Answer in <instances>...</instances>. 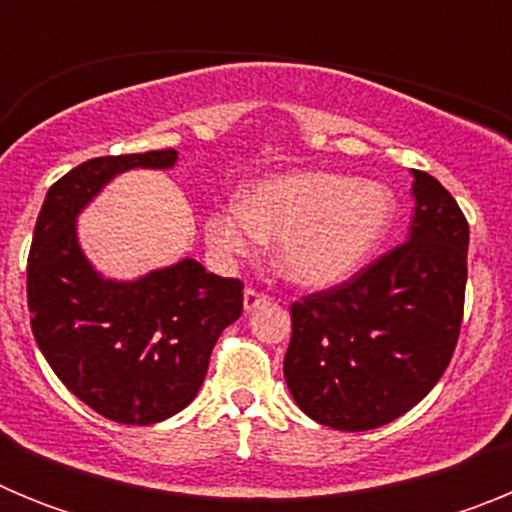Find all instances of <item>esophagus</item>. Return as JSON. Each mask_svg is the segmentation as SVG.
Here are the masks:
<instances>
[{
	"label": "esophagus",
	"instance_id": "1",
	"mask_svg": "<svg viewBox=\"0 0 512 512\" xmlns=\"http://www.w3.org/2000/svg\"><path fill=\"white\" fill-rule=\"evenodd\" d=\"M266 302H269V297H266L264 292H259V289L248 287L246 292H243V310H246V312L256 310V307L266 305Z\"/></svg>",
	"mask_w": 512,
	"mask_h": 512
}]
</instances>
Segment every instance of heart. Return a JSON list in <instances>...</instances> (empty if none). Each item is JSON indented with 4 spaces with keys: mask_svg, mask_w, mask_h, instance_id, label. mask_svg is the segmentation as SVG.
<instances>
[{
    "mask_svg": "<svg viewBox=\"0 0 512 512\" xmlns=\"http://www.w3.org/2000/svg\"><path fill=\"white\" fill-rule=\"evenodd\" d=\"M387 184L333 171H297L266 179L243 205H225L205 223L207 243L223 261L277 243V266L300 287H330L361 269L395 220Z\"/></svg>",
    "mask_w": 512,
    "mask_h": 512,
    "instance_id": "b5f03b06",
    "label": "heart"
}]
</instances>
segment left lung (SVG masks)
<instances>
[{"label":"left lung","instance_id":"8db88e82","mask_svg":"<svg viewBox=\"0 0 512 512\" xmlns=\"http://www.w3.org/2000/svg\"><path fill=\"white\" fill-rule=\"evenodd\" d=\"M413 176L408 241L292 305L284 379L302 413L336 431H372L408 413L454 356L469 223L438 179Z\"/></svg>","mask_w":512,"mask_h":512}]
</instances>
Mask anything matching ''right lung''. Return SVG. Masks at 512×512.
<instances>
[{
  "mask_svg": "<svg viewBox=\"0 0 512 512\" xmlns=\"http://www.w3.org/2000/svg\"><path fill=\"white\" fill-rule=\"evenodd\" d=\"M179 153L89 158L40 207L27 256V310L38 348L84 405L125 425L184 410L205 382L217 338L243 312V284L194 259L133 282L104 279L84 256L76 217L130 169H171Z\"/></svg>",
  "mask_w": 512,
  "mask_h": 512,
  "instance_id": "1",
  "label": "right lung"
}]
</instances>
